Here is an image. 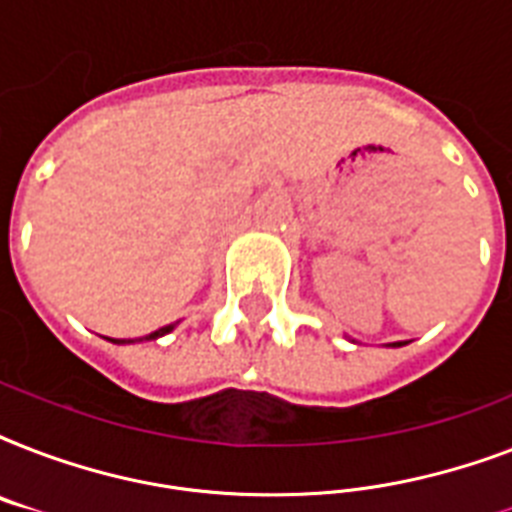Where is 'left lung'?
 Returning a JSON list of instances; mask_svg holds the SVG:
<instances>
[{
    "label": "left lung",
    "mask_w": 512,
    "mask_h": 512,
    "mask_svg": "<svg viewBox=\"0 0 512 512\" xmlns=\"http://www.w3.org/2000/svg\"><path fill=\"white\" fill-rule=\"evenodd\" d=\"M393 345H401V342H393Z\"/></svg>",
    "instance_id": "obj_1"
}]
</instances>
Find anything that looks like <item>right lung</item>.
<instances>
[{"instance_id": "right-lung-1", "label": "right lung", "mask_w": 512, "mask_h": 512, "mask_svg": "<svg viewBox=\"0 0 512 512\" xmlns=\"http://www.w3.org/2000/svg\"><path fill=\"white\" fill-rule=\"evenodd\" d=\"M172 329H175V324H170V327L156 329V332H151V335H146V337H140V340H156V337H164L167 332H172ZM111 342H116V345H124V342H132V340H111Z\"/></svg>"}]
</instances>
